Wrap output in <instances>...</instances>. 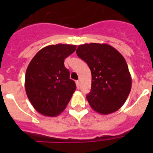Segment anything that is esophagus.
<instances>
[{"label":"esophagus","mask_w":153,"mask_h":153,"mask_svg":"<svg viewBox=\"0 0 153 153\" xmlns=\"http://www.w3.org/2000/svg\"><path fill=\"white\" fill-rule=\"evenodd\" d=\"M76 87H77V89L79 90V87H80V83H79V81H76Z\"/></svg>","instance_id":"1"}]
</instances>
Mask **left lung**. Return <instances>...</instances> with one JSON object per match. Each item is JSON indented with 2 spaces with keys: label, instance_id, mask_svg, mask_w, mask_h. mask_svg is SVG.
<instances>
[{
  "label": "left lung",
  "instance_id": "left-lung-1",
  "mask_svg": "<svg viewBox=\"0 0 153 153\" xmlns=\"http://www.w3.org/2000/svg\"><path fill=\"white\" fill-rule=\"evenodd\" d=\"M76 54L90 67L91 91L86 96L92 109L100 114L117 111L130 93L132 78L126 60L106 44L79 45Z\"/></svg>",
  "mask_w": 153,
  "mask_h": 153
}]
</instances>
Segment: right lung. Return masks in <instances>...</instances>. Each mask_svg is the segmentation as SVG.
Instances as JSON below:
<instances>
[{"label": "right lung", "mask_w": 153, "mask_h": 153, "mask_svg": "<svg viewBox=\"0 0 153 153\" xmlns=\"http://www.w3.org/2000/svg\"><path fill=\"white\" fill-rule=\"evenodd\" d=\"M76 45L58 44L44 47L30 62L25 74V90L36 111L56 117L67 107L75 92L64 60L76 51Z\"/></svg>", "instance_id": "right-lung-1"}]
</instances>
